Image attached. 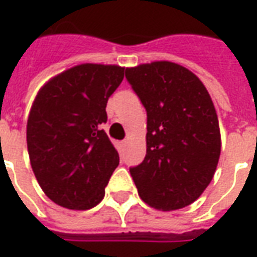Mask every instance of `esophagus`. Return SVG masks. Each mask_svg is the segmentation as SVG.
I'll return each mask as SVG.
<instances>
[{"label": "esophagus", "mask_w": 257, "mask_h": 257, "mask_svg": "<svg viewBox=\"0 0 257 257\" xmlns=\"http://www.w3.org/2000/svg\"><path fill=\"white\" fill-rule=\"evenodd\" d=\"M126 143H128V142H126V141H122V142H119V147H121V149H123V147L126 146Z\"/></svg>", "instance_id": "1"}]
</instances>
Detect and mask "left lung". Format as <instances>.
I'll return each instance as SVG.
<instances>
[{
    "mask_svg": "<svg viewBox=\"0 0 257 257\" xmlns=\"http://www.w3.org/2000/svg\"><path fill=\"white\" fill-rule=\"evenodd\" d=\"M125 76L147 111L146 157L131 168L139 196L163 211L186 207L211 182L221 152L209 91L170 61L126 68Z\"/></svg>",
    "mask_w": 257,
    "mask_h": 257,
    "instance_id": "1",
    "label": "left lung"
}]
</instances>
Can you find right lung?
Masks as SVG:
<instances>
[{"instance_id": "1", "label": "right lung", "mask_w": 257, "mask_h": 257, "mask_svg": "<svg viewBox=\"0 0 257 257\" xmlns=\"http://www.w3.org/2000/svg\"><path fill=\"white\" fill-rule=\"evenodd\" d=\"M125 68L80 64L55 75L30 108L26 141L30 164L54 203L89 210L103 200L119 156L107 134V101Z\"/></svg>"}]
</instances>
